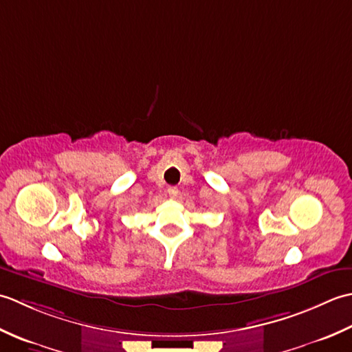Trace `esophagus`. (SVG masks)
I'll use <instances>...</instances> for the list:
<instances>
[{"label":"esophagus","instance_id":"obj_1","mask_svg":"<svg viewBox=\"0 0 352 352\" xmlns=\"http://www.w3.org/2000/svg\"><path fill=\"white\" fill-rule=\"evenodd\" d=\"M168 193L172 199H175L178 195V189L175 188V186H170V188H168Z\"/></svg>","mask_w":352,"mask_h":352}]
</instances>
